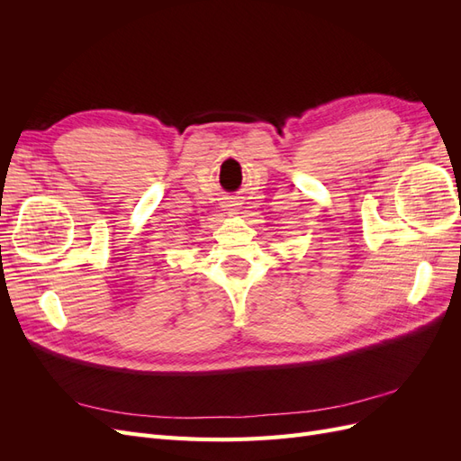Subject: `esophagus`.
<instances>
[{"mask_svg": "<svg viewBox=\"0 0 461 461\" xmlns=\"http://www.w3.org/2000/svg\"><path fill=\"white\" fill-rule=\"evenodd\" d=\"M229 207H232V205H229Z\"/></svg>", "mask_w": 461, "mask_h": 461, "instance_id": "1", "label": "esophagus"}]
</instances>
